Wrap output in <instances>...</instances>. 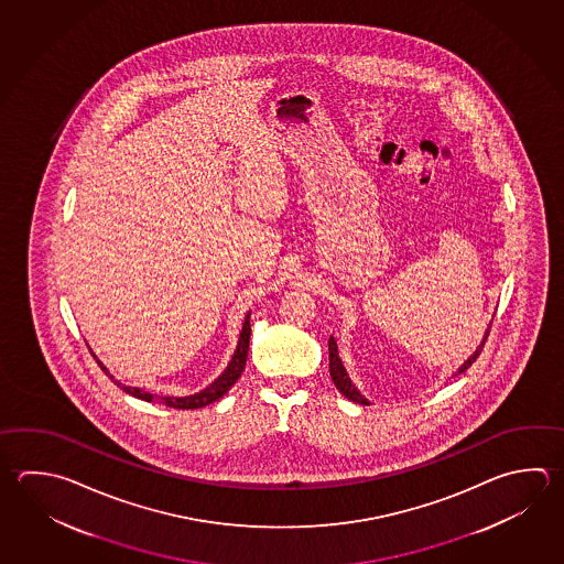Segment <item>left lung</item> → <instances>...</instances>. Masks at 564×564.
<instances>
[{"mask_svg":"<svg viewBox=\"0 0 564 564\" xmlns=\"http://www.w3.org/2000/svg\"><path fill=\"white\" fill-rule=\"evenodd\" d=\"M490 325H492V323H489V327L485 330V337H482V340L478 343V347L475 349V352L468 357L467 361L463 362V365L458 367V371L455 372V375L467 371L468 367H470L473 362L477 361L478 355H480L482 347H485V340L489 337ZM329 372L333 383H335V387L339 389V393L345 394L349 401H352V403L371 404L367 399H365V397H362L361 391L352 384L349 372H347V369L343 367V361H340L339 357V347H337V340H335V337H330L329 339Z\"/></svg>","mask_w":564,"mask_h":564,"instance_id":"1","label":"left lung"}]
</instances>
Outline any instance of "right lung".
Returning a JSON list of instances; mask_svg holds the SVG:
<instances>
[{
  "mask_svg": "<svg viewBox=\"0 0 564 564\" xmlns=\"http://www.w3.org/2000/svg\"><path fill=\"white\" fill-rule=\"evenodd\" d=\"M249 319H251V311L245 315L243 329L239 333L237 349H235L234 357H231L229 365L225 367V371L221 372L209 387H205L199 393L187 394V397H155V394L148 393V391H143V389H139V387L121 384L113 379V375H109L106 365L97 359V355H94L91 349H89V351L96 357L97 365L106 371V375L111 377V381L118 383L119 387H121L126 393L131 394V397H138L141 401H148V403L165 404V406H171V409H202L205 404L221 399V397L234 387L235 381L241 377L245 362H247V352H249V337H251V323H249Z\"/></svg>",
  "mask_w": 564,
  "mask_h": 564,
  "instance_id": "1",
  "label": "right lung"
}]
</instances>
